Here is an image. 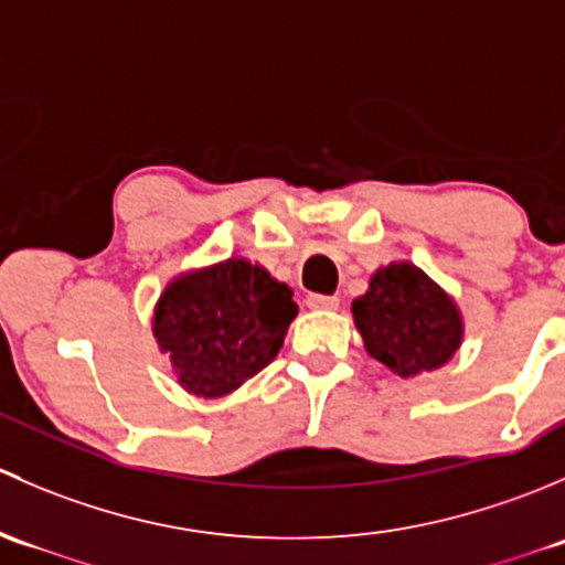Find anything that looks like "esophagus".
<instances>
[{
	"mask_svg": "<svg viewBox=\"0 0 565 565\" xmlns=\"http://www.w3.org/2000/svg\"><path fill=\"white\" fill-rule=\"evenodd\" d=\"M309 309H317V311H333L339 309V298L335 295H309Z\"/></svg>",
	"mask_w": 565,
	"mask_h": 565,
	"instance_id": "1",
	"label": "esophagus"
}]
</instances>
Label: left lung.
<instances>
[{
	"label": "left lung",
	"mask_w": 565,
	"mask_h": 565,
	"mask_svg": "<svg viewBox=\"0 0 565 565\" xmlns=\"http://www.w3.org/2000/svg\"><path fill=\"white\" fill-rule=\"evenodd\" d=\"M369 355L402 380L446 366L465 341V317L451 292L407 259L377 267L352 300Z\"/></svg>",
	"instance_id": "obj_1"
}]
</instances>
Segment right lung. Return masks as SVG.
Segmentation results:
<instances>
[{
  "label": "right lung",
  "mask_w": 565,
  "mask_h": 565,
  "mask_svg": "<svg viewBox=\"0 0 565 565\" xmlns=\"http://www.w3.org/2000/svg\"><path fill=\"white\" fill-rule=\"evenodd\" d=\"M295 317L289 284L259 262L230 256L169 278L150 328L177 385L196 398H221L278 355Z\"/></svg>",
  "instance_id": "1"
}]
</instances>
